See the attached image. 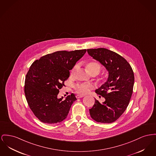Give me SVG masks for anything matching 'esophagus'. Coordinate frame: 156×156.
Instances as JSON below:
<instances>
[{"label":"esophagus","instance_id":"34e87169","mask_svg":"<svg viewBox=\"0 0 156 156\" xmlns=\"http://www.w3.org/2000/svg\"><path fill=\"white\" fill-rule=\"evenodd\" d=\"M76 98H83V95H77L76 96Z\"/></svg>","mask_w":156,"mask_h":156}]
</instances>
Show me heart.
Masks as SVG:
<instances>
[{
    "mask_svg": "<svg viewBox=\"0 0 156 156\" xmlns=\"http://www.w3.org/2000/svg\"><path fill=\"white\" fill-rule=\"evenodd\" d=\"M85 69L88 73L91 75H97L101 71V65L97 62L89 61L85 64ZM75 69L74 67L72 69V73H73ZM94 88V85L92 83H79L75 86V90L77 93L84 95L88 93L90 90Z\"/></svg>",
    "mask_w": 156,
    "mask_h": 156,
    "instance_id": "heart-1",
    "label": "heart"
}]
</instances>
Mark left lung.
I'll return each mask as SVG.
<instances>
[{"instance_id":"left-lung-1","label":"left lung","mask_w":156,"mask_h":156,"mask_svg":"<svg viewBox=\"0 0 156 156\" xmlns=\"http://www.w3.org/2000/svg\"><path fill=\"white\" fill-rule=\"evenodd\" d=\"M88 54L99 61L108 71L107 81L95 90L105 98L100 103L95 99L90 113L98 122L111 123L124 113L130 101L134 83V75L131 65L119 54L105 48L88 49Z\"/></svg>"}]
</instances>
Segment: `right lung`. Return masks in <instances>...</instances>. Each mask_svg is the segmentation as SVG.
Returning <instances> with one entry per match:
<instances>
[{
	"label": "right lung",
	"mask_w": 156,
	"mask_h": 156,
	"mask_svg": "<svg viewBox=\"0 0 156 156\" xmlns=\"http://www.w3.org/2000/svg\"><path fill=\"white\" fill-rule=\"evenodd\" d=\"M87 50L57 51L34 61L27 73L24 91L29 108L41 122L52 124L64 120L75 95L64 100L58 98L59 90L69 76V70Z\"/></svg>",
	"instance_id": "1"
}]
</instances>
